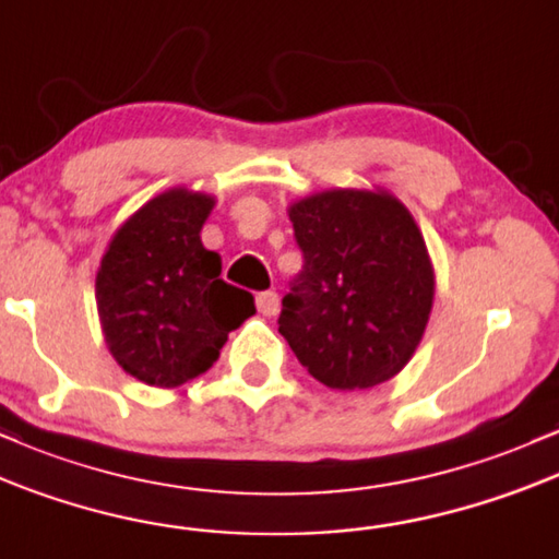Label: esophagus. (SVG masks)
I'll return each instance as SVG.
<instances>
[{
  "instance_id": "obj_1",
  "label": "esophagus",
  "mask_w": 559,
  "mask_h": 559,
  "mask_svg": "<svg viewBox=\"0 0 559 559\" xmlns=\"http://www.w3.org/2000/svg\"><path fill=\"white\" fill-rule=\"evenodd\" d=\"M255 306H259L263 317H274L280 311V296L274 290H263L255 296Z\"/></svg>"
}]
</instances>
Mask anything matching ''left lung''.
<instances>
[{"label":"left lung","mask_w":559,"mask_h":559,"mask_svg":"<svg viewBox=\"0 0 559 559\" xmlns=\"http://www.w3.org/2000/svg\"><path fill=\"white\" fill-rule=\"evenodd\" d=\"M304 269L280 332L311 378L364 391L406 367L430 319L432 266L415 218L385 190H328L290 205Z\"/></svg>","instance_id":"left-lung-1"}]
</instances>
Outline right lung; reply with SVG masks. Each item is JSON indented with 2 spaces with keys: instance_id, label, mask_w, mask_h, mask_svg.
<instances>
[{
  "instance_id": "obj_1",
  "label": "right lung",
  "mask_w": 559,
  "mask_h": 559,
  "mask_svg": "<svg viewBox=\"0 0 559 559\" xmlns=\"http://www.w3.org/2000/svg\"><path fill=\"white\" fill-rule=\"evenodd\" d=\"M213 198L185 187L144 203L112 235L97 272V311L112 359L131 378L177 388L218 359L231 330L255 313L200 242Z\"/></svg>"
}]
</instances>
